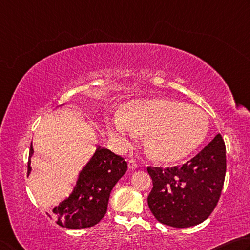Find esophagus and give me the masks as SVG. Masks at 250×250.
Returning <instances> with one entry per match:
<instances>
[{"mask_svg":"<svg viewBox=\"0 0 250 250\" xmlns=\"http://www.w3.org/2000/svg\"><path fill=\"white\" fill-rule=\"evenodd\" d=\"M128 168H129L130 170L137 169V168H138V165L136 164V161H135V160H129V161H128Z\"/></svg>","mask_w":250,"mask_h":250,"instance_id":"34e87169","label":"esophagus"}]
</instances>
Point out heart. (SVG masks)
Returning <instances> with one entry per match:
<instances>
[{
	"instance_id": "heart-1",
	"label": "heart",
	"mask_w": 250,
	"mask_h": 250,
	"mask_svg": "<svg viewBox=\"0 0 250 250\" xmlns=\"http://www.w3.org/2000/svg\"><path fill=\"white\" fill-rule=\"evenodd\" d=\"M108 134L120 146H126L136 132L145 134L148 154L164 163L189 156L204 141L208 116L202 109L170 98L136 100L114 118Z\"/></svg>"
}]
</instances>
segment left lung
I'll return each mask as SVG.
<instances>
[{
	"instance_id": "1",
	"label": "left lung",
	"mask_w": 250,
	"mask_h": 250,
	"mask_svg": "<svg viewBox=\"0 0 250 250\" xmlns=\"http://www.w3.org/2000/svg\"><path fill=\"white\" fill-rule=\"evenodd\" d=\"M152 179L148 205L161 224L177 229L199 225L211 215L221 196L226 149L220 134L181 167L147 169Z\"/></svg>"
}]
</instances>
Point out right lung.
Listing matches in <instances>:
<instances>
[{
    "label": "right lung",
    "mask_w": 250,
    "mask_h": 250,
    "mask_svg": "<svg viewBox=\"0 0 250 250\" xmlns=\"http://www.w3.org/2000/svg\"><path fill=\"white\" fill-rule=\"evenodd\" d=\"M33 144L30 145L28 171L32 172ZM127 171V163L105 147L96 145L93 156L78 173L71 193L52 208L57 224L79 229L94 226L107 211L109 194Z\"/></svg>",
    "instance_id": "1"
}]
</instances>
